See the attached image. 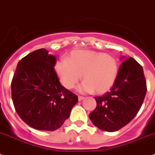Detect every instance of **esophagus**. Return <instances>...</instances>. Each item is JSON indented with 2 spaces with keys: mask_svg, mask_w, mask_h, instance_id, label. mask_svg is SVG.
Returning <instances> with one entry per match:
<instances>
[{
  "mask_svg": "<svg viewBox=\"0 0 155 155\" xmlns=\"http://www.w3.org/2000/svg\"><path fill=\"white\" fill-rule=\"evenodd\" d=\"M78 99H79V101H81V100H84V97H81V96H79V97H78Z\"/></svg>",
  "mask_w": 155,
  "mask_h": 155,
  "instance_id": "obj_1",
  "label": "esophagus"
}]
</instances>
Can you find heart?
<instances>
[{"instance_id":"heart-1","label":"heart","mask_w":155,"mask_h":155,"mask_svg":"<svg viewBox=\"0 0 155 155\" xmlns=\"http://www.w3.org/2000/svg\"><path fill=\"white\" fill-rule=\"evenodd\" d=\"M55 69L61 83L71 90L80 80L81 93L95 92L102 94L112 88L119 72V64L114 57L105 52L92 50H77L70 53L67 59L61 58L55 63Z\"/></svg>"}]
</instances>
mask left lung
<instances>
[{"mask_svg": "<svg viewBox=\"0 0 155 155\" xmlns=\"http://www.w3.org/2000/svg\"><path fill=\"white\" fill-rule=\"evenodd\" d=\"M147 83L141 65L132 57L121 63L110 91L96 97L97 107L89 115L95 126L108 132L129 124L141 107Z\"/></svg>", "mask_w": 155, "mask_h": 155, "instance_id": "1", "label": "left lung"}]
</instances>
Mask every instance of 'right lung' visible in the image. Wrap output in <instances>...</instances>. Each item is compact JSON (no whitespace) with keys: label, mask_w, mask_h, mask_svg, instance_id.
<instances>
[{"label":"right lung","mask_w":155,"mask_h":155,"mask_svg":"<svg viewBox=\"0 0 155 155\" xmlns=\"http://www.w3.org/2000/svg\"><path fill=\"white\" fill-rule=\"evenodd\" d=\"M55 62L48 50H35L19 61L12 78L15 110L25 124L39 130L60 127L78 102L77 96L61 85Z\"/></svg>","instance_id":"add662e5"}]
</instances>
